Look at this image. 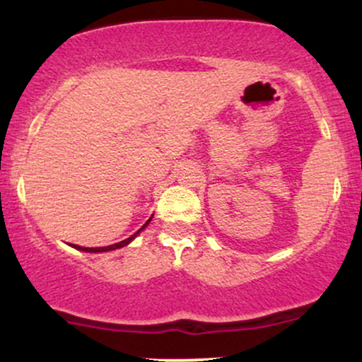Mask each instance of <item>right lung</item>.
<instances>
[{"label":"right lung","instance_id":"add662e5","mask_svg":"<svg viewBox=\"0 0 362 362\" xmlns=\"http://www.w3.org/2000/svg\"><path fill=\"white\" fill-rule=\"evenodd\" d=\"M149 221H151V218H149V219H148V221L143 224V228H141V230H144V228H146V226H148V223H149ZM141 230H138V231H136V233H134V235H132V236H129V238H127V240H122V242H119V243L109 245V247H98V248H83V247H78V245H73V247H74V248H78V250H83V252H107V250H115V248H120V247H126V245H127L129 242H131V240H134V236H136V235H138Z\"/></svg>","mask_w":362,"mask_h":362}]
</instances>
